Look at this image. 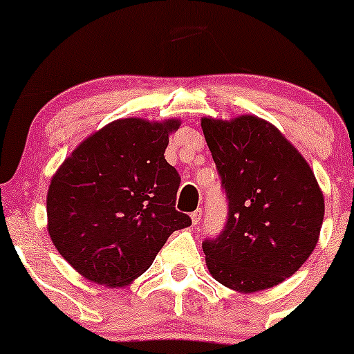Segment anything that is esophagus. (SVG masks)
<instances>
[{
    "label": "esophagus",
    "instance_id": "obj_1",
    "mask_svg": "<svg viewBox=\"0 0 354 354\" xmlns=\"http://www.w3.org/2000/svg\"><path fill=\"white\" fill-rule=\"evenodd\" d=\"M200 221H202V209H197L195 212H192V224L197 226Z\"/></svg>",
    "mask_w": 354,
    "mask_h": 354
}]
</instances>
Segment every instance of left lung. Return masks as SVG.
I'll use <instances>...</instances> for the list:
<instances>
[{
  "instance_id": "8db88e82",
  "label": "left lung",
  "mask_w": 354,
  "mask_h": 354,
  "mask_svg": "<svg viewBox=\"0 0 354 354\" xmlns=\"http://www.w3.org/2000/svg\"><path fill=\"white\" fill-rule=\"evenodd\" d=\"M207 145L230 200L227 223L202 248L216 281L238 292L283 283L312 255L324 194L305 157L269 121L253 114L202 118Z\"/></svg>"
}]
</instances>
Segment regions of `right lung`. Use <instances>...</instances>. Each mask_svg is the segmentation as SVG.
I'll return each instance as SVG.
<instances>
[{
  "label": "right lung",
  "mask_w": 354,
  "mask_h": 354,
  "mask_svg": "<svg viewBox=\"0 0 354 354\" xmlns=\"http://www.w3.org/2000/svg\"><path fill=\"white\" fill-rule=\"evenodd\" d=\"M176 118H123L85 138L51 178L48 231L80 276L108 288L130 284L169 234L192 224L178 212L180 174L164 159Z\"/></svg>",
  "instance_id": "obj_1"
}]
</instances>
